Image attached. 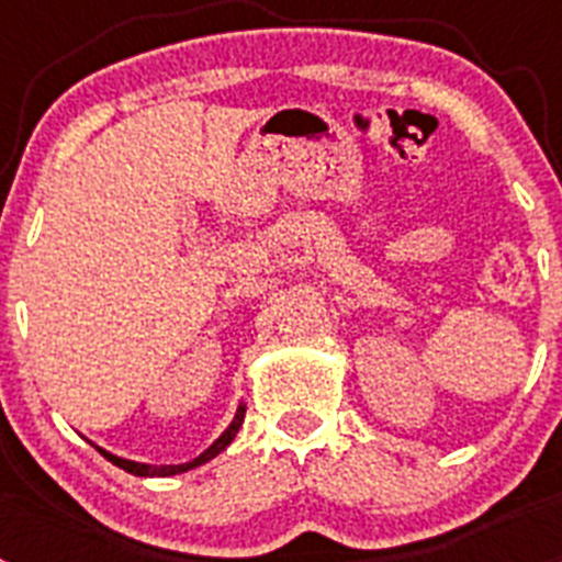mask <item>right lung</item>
Segmentation results:
<instances>
[{
	"label": "right lung",
	"mask_w": 562,
	"mask_h": 562,
	"mask_svg": "<svg viewBox=\"0 0 562 562\" xmlns=\"http://www.w3.org/2000/svg\"><path fill=\"white\" fill-rule=\"evenodd\" d=\"M241 422H245V405H238L236 416H233V422H231V428H227L225 434L220 436V439L213 441L205 453L196 456L193 461H186V464H140V461H126V459H121V456H112V453H106V450H101V448H98V450H101L103 459H109L112 464H117L121 470H126V473H132V475H177V473H186V470H193V467L205 464V461H211L213 456H220L222 450H225L227 445L236 439L238 428H241Z\"/></svg>",
	"instance_id": "1"
}]
</instances>
